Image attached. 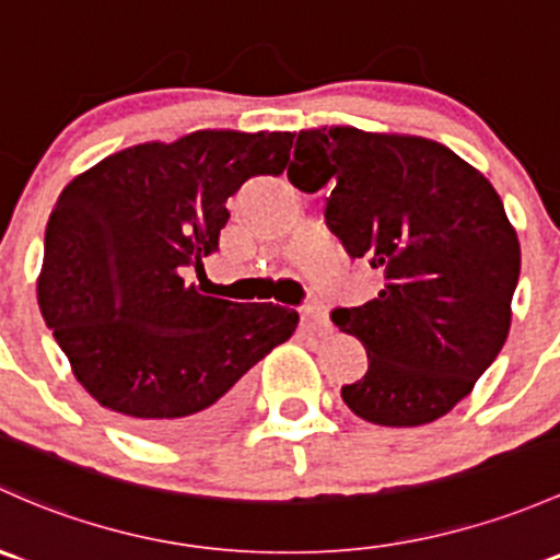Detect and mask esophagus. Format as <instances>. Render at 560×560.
Returning a JSON list of instances; mask_svg holds the SVG:
<instances>
[{
    "label": "esophagus",
    "mask_w": 560,
    "mask_h": 560,
    "mask_svg": "<svg viewBox=\"0 0 560 560\" xmlns=\"http://www.w3.org/2000/svg\"><path fill=\"white\" fill-rule=\"evenodd\" d=\"M305 322H308V327H314L316 332H329V329H332L327 308L322 303H311L308 308H305Z\"/></svg>",
    "instance_id": "obj_1"
}]
</instances>
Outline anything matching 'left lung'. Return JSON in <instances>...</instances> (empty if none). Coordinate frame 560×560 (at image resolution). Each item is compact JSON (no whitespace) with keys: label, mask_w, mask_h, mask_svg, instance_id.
Segmentation results:
<instances>
[{"label":"left lung","mask_w":560,"mask_h":560,"mask_svg":"<svg viewBox=\"0 0 560 560\" xmlns=\"http://www.w3.org/2000/svg\"><path fill=\"white\" fill-rule=\"evenodd\" d=\"M287 176L305 192L332 185L329 231L384 270L378 298L332 311L370 359L343 402L378 427L451 413L513 322L521 244L491 182L440 141L354 126L300 131Z\"/></svg>","instance_id":"left-lung-1"}]
</instances>
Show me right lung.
<instances>
[{
    "label": "right lung",
    "instance_id": "1",
    "mask_svg": "<svg viewBox=\"0 0 560 560\" xmlns=\"http://www.w3.org/2000/svg\"><path fill=\"white\" fill-rule=\"evenodd\" d=\"M290 131L206 128L107 155L69 182L45 231L37 303L104 408L152 440H192L238 413L246 373L292 338L298 311L187 284L228 225V198L279 176Z\"/></svg>",
    "mask_w": 560,
    "mask_h": 560
}]
</instances>
